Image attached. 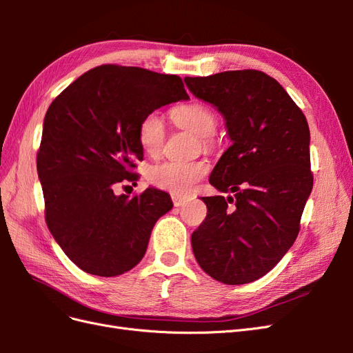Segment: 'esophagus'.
Returning <instances> with one entry per match:
<instances>
[{"label": "esophagus", "instance_id": "esophagus-1", "mask_svg": "<svg viewBox=\"0 0 353 353\" xmlns=\"http://www.w3.org/2000/svg\"><path fill=\"white\" fill-rule=\"evenodd\" d=\"M172 201H174V206L175 208H181V206L185 205V203L188 201V199L183 197V196H178V194H172Z\"/></svg>", "mask_w": 353, "mask_h": 353}]
</instances>
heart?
I'll return each instance as SVG.
<instances>
[{
  "label": "heart",
  "instance_id": "obj_1",
  "mask_svg": "<svg viewBox=\"0 0 353 353\" xmlns=\"http://www.w3.org/2000/svg\"><path fill=\"white\" fill-rule=\"evenodd\" d=\"M170 117L176 126L200 137L206 150L212 147V137L218 128V116L208 105L201 103L179 105L170 112ZM138 141L148 154H157L162 150L165 122L156 112L145 114L138 125ZM208 172L209 165L206 162H163L148 169L147 178L156 188L178 196H187L193 193Z\"/></svg>",
  "mask_w": 353,
  "mask_h": 353
}]
</instances>
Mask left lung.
<instances>
[{"label": "left lung", "instance_id": "left-lung-1", "mask_svg": "<svg viewBox=\"0 0 353 353\" xmlns=\"http://www.w3.org/2000/svg\"><path fill=\"white\" fill-rule=\"evenodd\" d=\"M197 99L223 116L232 144L209 183L232 197H201L206 219L191 236L201 270L223 284L261 279L292 248L314 176L306 117L281 85L261 70L190 78ZM236 201L234 210L228 203Z\"/></svg>", "mask_w": 353, "mask_h": 353}]
</instances>
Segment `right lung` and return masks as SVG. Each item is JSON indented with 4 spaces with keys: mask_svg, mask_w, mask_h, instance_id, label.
<instances>
[{
    "mask_svg": "<svg viewBox=\"0 0 353 353\" xmlns=\"http://www.w3.org/2000/svg\"><path fill=\"white\" fill-rule=\"evenodd\" d=\"M188 100L183 79L143 68L103 65L83 73L47 110L38 176L46 222L68 258L85 272L116 276L143 259L156 221L172 209L165 191L116 196L143 160L141 119Z\"/></svg>",
    "mask_w": 353,
    "mask_h": 353,
    "instance_id": "1",
    "label": "right lung"
}]
</instances>
